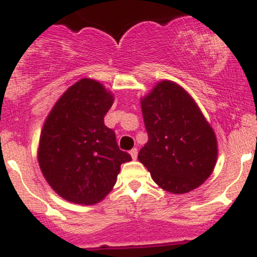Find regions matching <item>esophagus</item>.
Wrapping results in <instances>:
<instances>
[{
  "label": "esophagus",
  "mask_w": 257,
  "mask_h": 257,
  "mask_svg": "<svg viewBox=\"0 0 257 257\" xmlns=\"http://www.w3.org/2000/svg\"><path fill=\"white\" fill-rule=\"evenodd\" d=\"M129 153H131V156H132L133 159H137V157H138V149H137V147H134V149L131 150V152H129Z\"/></svg>",
  "instance_id": "esophagus-1"
}]
</instances>
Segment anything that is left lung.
I'll use <instances>...</instances> for the list:
<instances>
[{"label": "left lung", "mask_w": 257, "mask_h": 257, "mask_svg": "<svg viewBox=\"0 0 257 257\" xmlns=\"http://www.w3.org/2000/svg\"><path fill=\"white\" fill-rule=\"evenodd\" d=\"M149 141L138 159L153 181L170 193H187L213 173L217 159L214 129L194 99L169 79L140 100Z\"/></svg>", "instance_id": "obj_1"}]
</instances>
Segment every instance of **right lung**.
<instances>
[{"label":"right lung","instance_id":"right-lung-1","mask_svg":"<svg viewBox=\"0 0 257 257\" xmlns=\"http://www.w3.org/2000/svg\"><path fill=\"white\" fill-rule=\"evenodd\" d=\"M113 100V94L100 82L82 78L67 88L44 120L38 164L61 198L96 204L113 188L120 164L132 161L104 123Z\"/></svg>","mask_w":257,"mask_h":257}]
</instances>
